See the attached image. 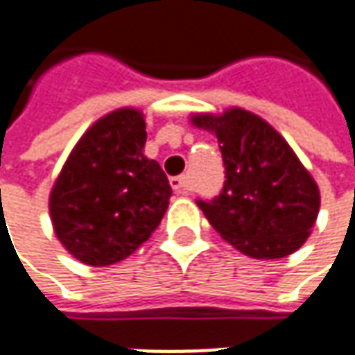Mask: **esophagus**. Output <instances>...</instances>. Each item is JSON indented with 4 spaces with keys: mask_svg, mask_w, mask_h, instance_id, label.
I'll return each mask as SVG.
<instances>
[{
    "mask_svg": "<svg viewBox=\"0 0 355 355\" xmlns=\"http://www.w3.org/2000/svg\"><path fill=\"white\" fill-rule=\"evenodd\" d=\"M170 185L173 187L175 193H182V196L189 193V180H187L185 175H175V178H171Z\"/></svg>",
    "mask_w": 355,
    "mask_h": 355,
    "instance_id": "34e87169",
    "label": "esophagus"
}]
</instances>
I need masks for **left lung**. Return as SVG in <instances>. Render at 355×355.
<instances>
[{
	"label": "left lung",
	"instance_id": "left-lung-1",
	"mask_svg": "<svg viewBox=\"0 0 355 355\" xmlns=\"http://www.w3.org/2000/svg\"><path fill=\"white\" fill-rule=\"evenodd\" d=\"M215 134L225 166L217 198L198 205L213 229L252 259H282L304 245L320 209V191L293 148L249 110L196 114Z\"/></svg>",
	"mask_w": 355,
	"mask_h": 355
}]
</instances>
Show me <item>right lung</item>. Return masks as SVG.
Wrapping results in <instances>:
<instances>
[{
    "label": "right lung",
    "mask_w": 355,
    "mask_h": 355,
    "mask_svg": "<svg viewBox=\"0 0 355 355\" xmlns=\"http://www.w3.org/2000/svg\"><path fill=\"white\" fill-rule=\"evenodd\" d=\"M144 144L142 112L120 108L94 122L64 162L49 211L55 235L80 263L114 265L159 225L171 187Z\"/></svg>",
    "instance_id": "right-lung-1"
}]
</instances>
